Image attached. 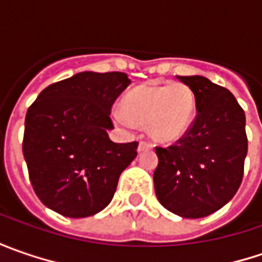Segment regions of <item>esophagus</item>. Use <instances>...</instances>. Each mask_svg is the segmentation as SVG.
<instances>
[{"mask_svg": "<svg viewBox=\"0 0 262 262\" xmlns=\"http://www.w3.org/2000/svg\"><path fill=\"white\" fill-rule=\"evenodd\" d=\"M150 148H153V146H151L150 143H147V141H140V144H138V151H144V150H150Z\"/></svg>", "mask_w": 262, "mask_h": 262, "instance_id": "34e87169", "label": "esophagus"}]
</instances>
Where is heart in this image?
<instances>
[{
  "instance_id": "1",
  "label": "heart",
  "mask_w": 262,
  "mask_h": 262,
  "mask_svg": "<svg viewBox=\"0 0 262 262\" xmlns=\"http://www.w3.org/2000/svg\"><path fill=\"white\" fill-rule=\"evenodd\" d=\"M194 109V93L184 83L140 86L125 96L124 107L114 109V119L125 129L146 124L156 141L172 143L189 129Z\"/></svg>"
}]
</instances>
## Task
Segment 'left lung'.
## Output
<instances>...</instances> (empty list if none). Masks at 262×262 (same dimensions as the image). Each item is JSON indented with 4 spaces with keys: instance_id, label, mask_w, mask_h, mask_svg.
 Returning a JSON list of instances; mask_svg holds the SVG:
<instances>
[{
    "instance_id": "left-lung-1",
    "label": "left lung",
    "mask_w": 262,
    "mask_h": 262,
    "mask_svg": "<svg viewBox=\"0 0 262 262\" xmlns=\"http://www.w3.org/2000/svg\"><path fill=\"white\" fill-rule=\"evenodd\" d=\"M178 78L195 97L196 116L184 136L156 147L157 200L185 219L213 214L241 186L248 151L245 112L227 89L201 76Z\"/></svg>"
}]
</instances>
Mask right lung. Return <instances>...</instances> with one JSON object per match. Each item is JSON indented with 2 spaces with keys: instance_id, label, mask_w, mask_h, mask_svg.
Instances as JSON below:
<instances>
[{
  "instance_id": "right-lung-1",
  "label": "right lung",
  "mask_w": 262,
  "mask_h": 262,
  "mask_svg": "<svg viewBox=\"0 0 262 262\" xmlns=\"http://www.w3.org/2000/svg\"><path fill=\"white\" fill-rule=\"evenodd\" d=\"M125 73L83 71L43 89L27 109L23 155L36 195L48 208L80 219L102 211L138 143H114L112 105Z\"/></svg>"
}]
</instances>
